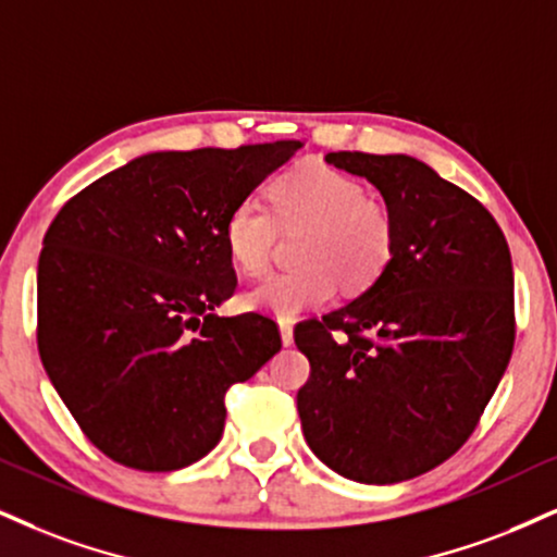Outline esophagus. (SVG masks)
I'll return each instance as SVG.
<instances>
[{
  "label": "esophagus",
  "instance_id": "esophagus-1",
  "mask_svg": "<svg viewBox=\"0 0 557 557\" xmlns=\"http://www.w3.org/2000/svg\"><path fill=\"white\" fill-rule=\"evenodd\" d=\"M278 331H281V343H284V346H292L294 343L292 320H278Z\"/></svg>",
  "mask_w": 557,
  "mask_h": 557
}]
</instances>
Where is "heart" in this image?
<instances>
[{
    "label": "heart",
    "instance_id": "1",
    "mask_svg": "<svg viewBox=\"0 0 557 557\" xmlns=\"http://www.w3.org/2000/svg\"><path fill=\"white\" fill-rule=\"evenodd\" d=\"M268 203L245 198L224 219V245L245 276H263L278 230H305L297 256L305 265L276 273L247 294V305L289 320L325 305L335 284L346 292L372 286L393 260L397 226L387 206L369 201L363 185L327 164H301L278 175Z\"/></svg>",
    "mask_w": 557,
    "mask_h": 557
}]
</instances>
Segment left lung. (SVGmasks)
Wrapping results in <instances>:
<instances>
[{
	"label": "left lung",
	"mask_w": 557,
	"mask_h": 557,
	"mask_svg": "<svg viewBox=\"0 0 557 557\" xmlns=\"http://www.w3.org/2000/svg\"><path fill=\"white\" fill-rule=\"evenodd\" d=\"M393 211L382 276L294 327L310 359L297 393L307 444L356 483H403L468 442L513 351V268L483 203L408 154L331 152Z\"/></svg>",
	"instance_id": "8db88e82"
}]
</instances>
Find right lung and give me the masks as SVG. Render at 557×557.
<instances>
[{
	"label": "right lung",
	"mask_w": 557,
	"mask_h": 557,
	"mask_svg": "<svg viewBox=\"0 0 557 557\" xmlns=\"http://www.w3.org/2000/svg\"><path fill=\"white\" fill-rule=\"evenodd\" d=\"M299 141L141 154L69 198L38 260V354L85 436L144 472L188 468L224 395L281 351L276 322L214 310L237 289L224 219Z\"/></svg>",
	"instance_id": "add662e5"
}]
</instances>
